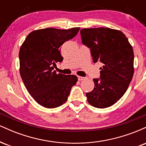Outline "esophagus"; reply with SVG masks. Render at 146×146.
Instances as JSON below:
<instances>
[{"label":"esophagus","instance_id":"1","mask_svg":"<svg viewBox=\"0 0 146 146\" xmlns=\"http://www.w3.org/2000/svg\"><path fill=\"white\" fill-rule=\"evenodd\" d=\"M78 80H80V81H82V80H84L85 79V78H84V77H82V76H78Z\"/></svg>","mask_w":146,"mask_h":146}]
</instances>
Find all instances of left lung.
<instances>
[{
    "mask_svg": "<svg viewBox=\"0 0 146 146\" xmlns=\"http://www.w3.org/2000/svg\"><path fill=\"white\" fill-rule=\"evenodd\" d=\"M84 44L90 48L93 62H100V79H93L94 89L86 95L90 105L104 108L115 104L125 93L134 74V52L119 30L108 27L82 29Z\"/></svg>",
    "mask_w": 146,
    "mask_h": 146,
    "instance_id": "1",
    "label": "left lung"
}]
</instances>
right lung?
<instances>
[{
    "instance_id": "obj_1",
    "label": "right lung",
    "mask_w": 146,
    "mask_h": 146,
    "mask_svg": "<svg viewBox=\"0 0 146 146\" xmlns=\"http://www.w3.org/2000/svg\"><path fill=\"white\" fill-rule=\"evenodd\" d=\"M80 27L69 29L45 28L31 31L19 51L20 73L27 90L37 103L47 108L62 105L72 86L74 75L57 74L56 62H62L60 46L76 36Z\"/></svg>"
}]
</instances>
